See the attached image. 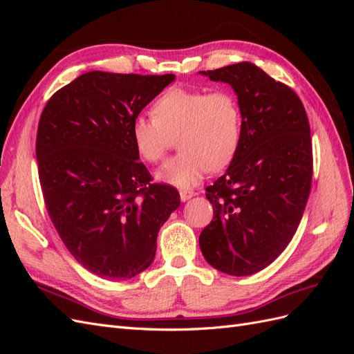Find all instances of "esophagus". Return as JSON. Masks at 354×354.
Masks as SVG:
<instances>
[{
  "instance_id": "esophagus-1",
  "label": "esophagus",
  "mask_w": 354,
  "mask_h": 354,
  "mask_svg": "<svg viewBox=\"0 0 354 354\" xmlns=\"http://www.w3.org/2000/svg\"><path fill=\"white\" fill-rule=\"evenodd\" d=\"M196 194L194 190H180V199L183 201V202H186V201H189L192 196H195Z\"/></svg>"
}]
</instances>
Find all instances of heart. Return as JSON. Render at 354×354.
Returning a JSON list of instances; mask_svg holds the SVG:
<instances>
[{
  "mask_svg": "<svg viewBox=\"0 0 354 354\" xmlns=\"http://www.w3.org/2000/svg\"><path fill=\"white\" fill-rule=\"evenodd\" d=\"M153 116H137L131 138L149 162L164 159L178 134L180 153L160 167L156 177L181 189L198 185L208 171L227 168L236 156L243 131L242 109L229 90L171 87L155 100Z\"/></svg>",
  "mask_w": 354,
  "mask_h": 354,
  "instance_id": "heart-1",
  "label": "heart"
}]
</instances>
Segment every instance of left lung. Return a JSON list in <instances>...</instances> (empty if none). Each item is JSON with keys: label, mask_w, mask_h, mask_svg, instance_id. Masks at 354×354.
Segmentation results:
<instances>
[{"label": "left lung", "mask_w": 354, "mask_h": 354, "mask_svg": "<svg viewBox=\"0 0 354 354\" xmlns=\"http://www.w3.org/2000/svg\"><path fill=\"white\" fill-rule=\"evenodd\" d=\"M201 73L232 85L243 131L233 162L207 187L214 217L199 246L214 269L250 276L283 252L301 221L313 176L308 118L295 91L254 63Z\"/></svg>", "instance_id": "8db88e82"}]
</instances>
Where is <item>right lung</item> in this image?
<instances>
[{
	"label": "right lung",
	"mask_w": 354,
	"mask_h": 354,
	"mask_svg": "<svg viewBox=\"0 0 354 354\" xmlns=\"http://www.w3.org/2000/svg\"><path fill=\"white\" fill-rule=\"evenodd\" d=\"M176 75L82 73L56 91L37 133L38 176L51 223L85 269L125 281L146 270L180 195L152 183L131 125Z\"/></svg>",
	"instance_id": "1"
}]
</instances>
